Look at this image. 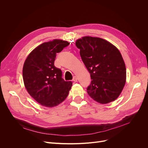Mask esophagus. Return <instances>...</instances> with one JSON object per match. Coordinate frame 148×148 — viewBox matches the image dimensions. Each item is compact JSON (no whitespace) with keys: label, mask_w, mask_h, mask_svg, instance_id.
Instances as JSON below:
<instances>
[{"label":"esophagus","mask_w":148,"mask_h":148,"mask_svg":"<svg viewBox=\"0 0 148 148\" xmlns=\"http://www.w3.org/2000/svg\"><path fill=\"white\" fill-rule=\"evenodd\" d=\"M73 82H77V77H76V76H74V77H73Z\"/></svg>","instance_id":"1"}]
</instances>
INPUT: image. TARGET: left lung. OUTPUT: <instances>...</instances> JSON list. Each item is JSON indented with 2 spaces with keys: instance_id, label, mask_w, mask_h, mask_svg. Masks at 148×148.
Segmentation results:
<instances>
[{
  "instance_id": "obj_1",
  "label": "left lung",
  "mask_w": 148,
  "mask_h": 148,
  "mask_svg": "<svg viewBox=\"0 0 148 148\" xmlns=\"http://www.w3.org/2000/svg\"><path fill=\"white\" fill-rule=\"evenodd\" d=\"M75 45L90 74L88 95L97 102L107 104L121 93L126 82V68L119 50L102 38L84 36Z\"/></svg>"
}]
</instances>
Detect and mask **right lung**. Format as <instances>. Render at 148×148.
<instances>
[{
    "instance_id": "add662e5",
    "label": "right lung",
    "mask_w": 148,
    "mask_h": 148,
    "mask_svg": "<svg viewBox=\"0 0 148 148\" xmlns=\"http://www.w3.org/2000/svg\"><path fill=\"white\" fill-rule=\"evenodd\" d=\"M69 44L54 40L42 43L31 52L23 68V78L30 95L41 105L53 107L67 97L73 83L62 79L61 69L54 65L56 53Z\"/></svg>"
}]
</instances>
